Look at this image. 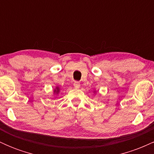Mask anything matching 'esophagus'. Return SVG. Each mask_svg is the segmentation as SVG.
<instances>
[{
    "label": "esophagus",
    "mask_w": 154,
    "mask_h": 154,
    "mask_svg": "<svg viewBox=\"0 0 154 154\" xmlns=\"http://www.w3.org/2000/svg\"><path fill=\"white\" fill-rule=\"evenodd\" d=\"M79 86H80V84H79V82H74V87H75L76 89L79 88Z\"/></svg>",
    "instance_id": "34e87169"
}]
</instances>
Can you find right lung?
Listing matches in <instances>:
<instances>
[{
    "label": "right lung",
    "mask_w": 154,
    "mask_h": 154,
    "mask_svg": "<svg viewBox=\"0 0 154 154\" xmlns=\"http://www.w3.org/2000/svg\"><path fill=\"white\" fill-rule=\"evenodd\" d=\"M59 91H60V88L59 87H56V89H55L54 91V93H56V94H58V93H59Z\"/></svg>",
    "instance_id": "1"
}]
</instances>
